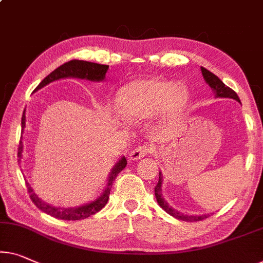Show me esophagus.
<instances>
[{"instance_id": "1", "label": "esophagus", "mask_w": 263, "mask_h": 263, "mask_svg": "<svg viewBox=\"0 0 263 263\" xmlns=\"http://www.w3.org/2000/svg\"><path fill=\"white\" fill-rule=\"evenodd\" d=\"M151 150H152V148L150 146H147V145L138 146V147L133 148V150L130 152V155H128V158L132 159V160H138L140 158H143V157L147 156L148 154H151Z\"/></svg>"}]
</instances>
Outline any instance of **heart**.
<instances>
[{
	"mask_svg": "<svg viewBox=\"0 0 263 263\" xmlns=\"http://www.w3.org/2000/svg\"><path fill=\"white\" fill-rule=\"evenodd\" d=\"M189 96L182 85L160 78H142L121 87L116 99V107L124 119L146 121L159 113L172 118L185 108Z\"/></svg>",
	"mask_w": 263,
	"mask_h": 263,
	"instance_id": "1",
	"label": "heart"
}]
</instances>
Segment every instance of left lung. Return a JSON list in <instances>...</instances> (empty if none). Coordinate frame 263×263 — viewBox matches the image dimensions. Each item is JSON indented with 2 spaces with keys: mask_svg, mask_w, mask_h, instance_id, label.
<instances>
[{
  "mask_svg": "<svg viewBox=\"0 0 263 263\" xmlns=\"http://www.w3.org/2000/svg\"><path fill=\"white\" fill-rule=\"evenodd\" d=\"M201 70H202L203 78H204L206 84L210 86V88L213 89L215 97L216 98H230V99L236 100L241 104L240 98H238L237 94L235 93L232 88H229L228 86L223 84V81L219 79L218 77H216L214 73H211L210 70H208L204 67H201ZM162 186H163V174L159 171L158 183H157V185L155 186V196H156V199H157V202H158L159 206L162 208L163 210H165L167 214L171 215V216H174L175 218L182 219V221H186V222L201 221V219H204L209 216V215H187V214H184V213H181V211L174 209V208H172L169 203L164 199L163 194H162Z\"/></svg>",
  "mask_w": 263,
  "mask_h": 263,
  "instance_id": "8db88e82",
  "label": "left lung"
}]
</instances>
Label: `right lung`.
I'll return each instance as SVG.
<instances>
[{
    "instance_id": "right-lung-1",
    "label": "right lung",
    "mask_w": 263,
    "mask_h": 263,
    "mask_svg": "<svg viewBox=\"0 0 263 263\" xmlns=\"http://www.w3.org/2000/svg\"><path fill=\"white\" fill-rule=\"evenodd\" d=\"M108 69L107 65H100V64H94V62L89 61H84V60H72L66 62V64L61 65L60 67L54 69L52 73L48 74L44 80H42L40 84L37 85V87L34 89V92L39 91L42 87H45L50 82L60 80V79H66V78H78V79H86L89 81H103L105 79V76H106V72ZM26 108L23 111L22 120H21V127L22 132L26 127ZM22 152H23V144L21 140H20L18 145V151H17V157L18 162H21L22 158ZM127 160L123 156L116 163V165L112 167L111 172H109L108 178H107V184L105 186L99 197L94 201L86 203L84 205L76 206V208H60V206H54L50 205L48 203L42 201L41 198H39V196L34 193L33 187L29 185V183H27V189H28L29 197L35 205H36L39 209L44 213L50 215V216L59 218V219H68V221H77V219H84L94 215L98 211L103 209V208L106 205V203L109 198V193H111V187L113 185V182L117 176H118L119 172L126 166Z\"/></svg>"
}]
</instances>
